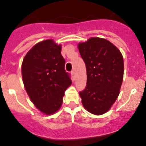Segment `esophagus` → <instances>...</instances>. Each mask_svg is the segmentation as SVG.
<instances>
[{"label": "esophagus", "mask_w": 146, "mask_h": 146, "mask_svg": "<svg viewBox=\"0 0 146 146\" xmlns=\"http://www.w3.org/2000/svg\"><path fill=\"white\" fill-rule=\"evenodd\" d=\"M71 75H72V76H73V78L74 77V76H75V71H74V70L71 71Z\"/></svg>", "instance_id": "34e87169"}]
</instances>
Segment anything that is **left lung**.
Listing matches in <instances>:
<instances>
[{
	"label": "left lung",
	"mask_w": 146,
	"mask_h": 146,
	"mask_svg": "<svg viewBox=\"0 0 146 146\" xmlns=\"http://www.w3.org/2000/svg\"><path fill=\"white\" fill-rule=\"evenodd\" d=\"M78 49L86 66L87 85L79 92L82 105L96 115L107 112L117 100L123 76L120 51L108 40L92 37Z\"/></svg>",
	"instance_id": "left-lung-1"
}]
</instances>
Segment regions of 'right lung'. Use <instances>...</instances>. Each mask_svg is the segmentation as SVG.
I'll use <instances>...</instances> for the list:
<instances>
[{
    "label": "right lung",
    "mask_w": 146,
    "mask_h": 146,
    "mask_svg": "<svg viewBox=\"0 0 146 146\" xmlns=\"http://www.w3.org/2000/svg\"><path fill=\"white\" fill-rule=\"evenodd\" d=\"M61 51V46L51 39L42 41L29 50L22 64L28 95L36 108L46 114L59 110L65 91L72 83Z\"/></svg>",
    "instance_id": "obj_1"
}]
</instances>
